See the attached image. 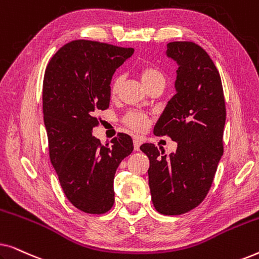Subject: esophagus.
Instances as JSON below:
<instances>
[{"label": "esophagus", "mask_w": 259, "mask_h": 259, "mask_svg": "<svg viewBox=\"0 0 259 259\" xmlns=\"http://www.w3.org/2000/svg\"><path fill=\"white\" fill-rule=\"evenodd\" d=\"M133 144H134V150L136 151H139L140 150V145H141V140L139 138H134L133 139Z\"/></svg>", "instance_id": "esophagus-1"}]
</instances>
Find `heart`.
<instances>
[{"label":"heart","instance_id":"obj_1","mask_svg":"<svg viewBox=\"0 0 259 259\" xmlns=\"http://www.w3.org/2000/svg\"><path fill=\"white\" fill-rule=\"evenodd\" d=\"M139 77L141 82L144 83V86L150 90L153 86H157V84H162L164 86L165 83V76L162 74L161 70L155 68L153 66H145L141 67L139 69ZM122 83V76H115L113 79L111 83V94L116 95L120 90V86ZM122 122L125 123L127 127H130L131 130L136 131V132H143L147 128L148 126V118L146 114L141 112L132 111L128 112L127 114L123 116Z\"/></svg>","mask_w":259,"mask_h":259}]
</instances>
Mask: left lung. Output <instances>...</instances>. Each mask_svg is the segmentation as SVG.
Instances as JSON below:
<instances>
[{
  "label": "left lung",
  "instance_id": "obj_1",
  "mask_svg": "<svg viewBox=\"0 0 259 259\" xmlns=\"http://www.w3.org/2000/svg\"><path fill=\"white\" fill-rule=\"evenodd\" d=\"M166 54L178 63L177 93L154 127L155 136L177 141L175 153L152 144L140 150L150 159L148 184L159 213L178 215L197 207L211 189L224 145L226 119L221 75L210 56L190 41L167 44Z\"/></svg>",
  "mask_w": 259,
  "mask_h": 259
}]
</instances>
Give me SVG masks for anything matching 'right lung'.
Listing matches in <instances>:
<instances>
[{
  "instance_id": "add662e5",
  "label": "right lung",
  "mask_w": 259,
  "mask_h": 259,
  "mask_svg": "<svg viewBox=\"0 0 259 259\" xmlns=\"http://www.w3.org/2000/svg\"><path fill=\"white\" fill-rule=\"evenodd\" d=\"M133 52L75 40L60 48L46 68L42 100L49 158L67 199L86 213L111 210L115 171L133 151L128 134L118 133L112 145L92 136L99 125L95 113L109 107L113 74Z\"/></svg>"
}]
</instances>
